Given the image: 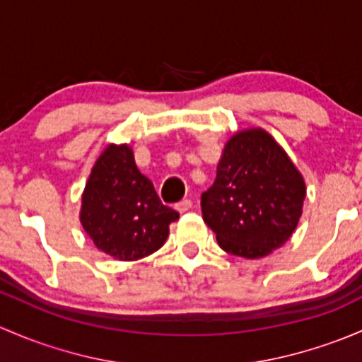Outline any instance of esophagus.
I'll return each instance as SVG.
<instances>
[{"label":"esophagus","instance_id":"esophagus-1","mask_svg":"<svg viewBox=\"0 0 362 362\" xmlns=\"http://www.w3.org/2000/svg\"><path fill=\"white\" fill-rule=\"evenodd\" d=\"M192 206H193V202L189 199H185V200H181V202H177L176 204V211L177 212H186V211H189V209H192Z\"/></svg>","mask_w":362,"mask_h":362}]
</instances>
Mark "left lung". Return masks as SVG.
<instances>
[{
	"mask_svg": "<svg viewBox=\"0 0 362 362\" xmlns=\"http://www.w3.org/2000/svg\"><path fill=\"white\" fill-rule=\"evenodd\" d=\"M303 176L263 129L228 139L216 180L202 193V218L223 251L263 258L289 240L303 207Z\"/></svg>",
	"mask_w": 362,
	"mask_h": 362,
	"instance_id": "1",
	"label": "left lung"
}]
</instances>
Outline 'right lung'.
Returning a JSON list of instances; mask_svg holds the SVG:
<instances>
[{
  "label": "right lung",
  "mask_w": 362,
  "mask_h": 362,
  "mask_svg": "<svg viewBox=\"0 0 362 362\" xmlns=\"http://www.w3.org/2000/svg\"><path fill=\"white\" fill-rule=\"evenodd\" d=\"M180 212L163 206L153 182L139 173L129 144L100 153L81 195L80 221L95 247L120 262L158 251Z\"/></svg>",
  "instance_id": "add662e5"
}]
</instances>
